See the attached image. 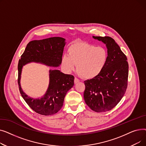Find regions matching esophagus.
<instances>
[{
  "label": "esophagus",
  "mask_w": 146,
  "mask_h": 146,
  "mask_svg": "<svg viewBox=\"0 0 146 146\" xmlns=\"http://www.w3.org/2000/svg\"><path fill=\"white\" fill-rule=\"evenodd\" d=\"M80 82V80H79V79H78V78H74V84H77L78 82Z\"/></svg>",
  "instance_id": "esophagus-1"
}]
</instances>
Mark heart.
<instances>
[{"instance_id":"b5f03b06","label":"heart","mask_w":146,"mask_h":146,"mask_svg":"<svg viewBox=\"0 0 146 146\" xmlns=\"http://www.w3.org/2000/svg\"><path fill=\"white\" fill-rule=\"evenodd\" d=\"M68 56L61 59V64L67 72H72L77 65L78 73L86 79L95 78L100 74L108 61L106 49L85 42H77L69 46Z\"/></svg>"}]
</instances>
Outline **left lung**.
Wrapping results in <instances>:
<instances>
[{
	"label": "left lung",
	"mask_w": 146,
	"mask_h": 146,
	"mask_svg": "<svg viewBox=\"0 0 146 146\" xmlns=\"http://www.w3.org/2000/svg\"><path fill=\"white\" fill-rule=\"evenodd\" d=\"M106 44L108 61L102 73L95 78L84 82V99L89 108L96 112L111 110L124 95L128 84L127 58L110 36H95Z\"/></svg>",
	"instance_id": "obj_1"
}]
</instances>
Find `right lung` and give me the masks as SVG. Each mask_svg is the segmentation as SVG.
Masks as SVG:
<instances>
[{
    "mask_svg": "<svg viewBox=\"0 0 146 146\" xmlns=\"http://www.w3.org/2000/svg\"><path fill=\"white\" fill-rule=\"evenodd\" d=\"M65 44V39L61 37L30 41L19 60L18 83L21 96L31 108L42 115H53L62 108L67 92L74 85V76L64 74L58 70H50V82L45 94L41 98L33 99L26 95L21 87L22 67L31 62L51 67L59 66Z\"/></svg>",
    "mask_w": 146,
    "mask_h": 146,
    "instance_id": "right-lung-1",
    "label": "right lung"
}]
</instances>
